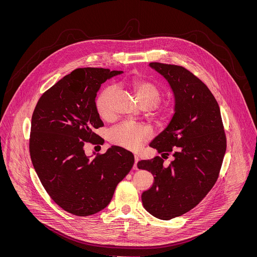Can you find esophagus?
<instances>
[{
	"label": "esophagus",
	"instance_id": "1",
	"mask_svg": "<svg viewBox=\"0 0 257 257\" xmlns=\"http://www.w3.org/2000/svg\"><path fill=\"white\" fill-rule=\"evenodd\" d=\"M135 164H134V170H138V166H137V164H138V162L140 161V158H139V156L138 155H135Z\"/></svg>",
	"mask_w": 257,
	"mask_h": 257
}]
</instances>
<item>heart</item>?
<instances>
[{
	"label": "heart",
	"instance_id": "obj_1",
	"mask_svg": "<svg viewBox=\"0 0 257 257\" xmlns=\"http://www.w3.org/2000/svg\"><path fill=\"white\" fill-rule=\"evenodd\" d=\"M138 100L144 107L153 108L154 115L160 121H167L175 111V106L171 103H166L156 106L162 98V91L153 83L145 80H134L131 83ZM115 90L114 86H106L98 95L95 106L99 115L102 118L110 117V98ZM152 136L151 129L142 124L124 121L114 127L109 132V140L113 145L124 147L129 150H137L148 141Z\"/></svg>",
	"mask_w": 257,
	"mask_h": 257
}]
</instances>
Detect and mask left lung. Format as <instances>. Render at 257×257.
I'll return each instance as SVG.
<instances>
[{
	"label": "left lung",
	"instance_id": "obj_1",
	"mask_svg": "<svg viewBox=\"0 0 257 257\" xmlns=\"http://www.w3.org/2000/svg\"><path fill=\"white\" fill-rule=\"evenodd\" d=\"M149 66L169 82L175 99L171 122L149 147L163 153V158L172 154L173 160L168 167L160 156L138 163L139 169L154 176L142 201L152 216L168 220L196 207L213 188L226 137L219 104L203 82L183 66L161 62Z\"/></svg>",
	"mask_w": 257,
	"mask_h": 257
}]
</instances>
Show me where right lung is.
<instances>
[{
    "label": "right lung",
    "instance_id": "right-lung-1",
    "mask_svg": "<svg viewBox=\"0 0 257 257\" xmlns=\"http://www.w3.org/2000/svg\"><path fill=\"white\" fill-rule=\"evenodd\" d=\"M122 71L85 67L64 76L39 98L32 116L30 154L51 198L76 216L106 207L134 165V155L111 147L89 159L85 143L97 145L94 130L104 126L95 106L101 85Z\"/></svg>",
    "mask_w": 257,
    "mask_h": 257
}]
</instances>
